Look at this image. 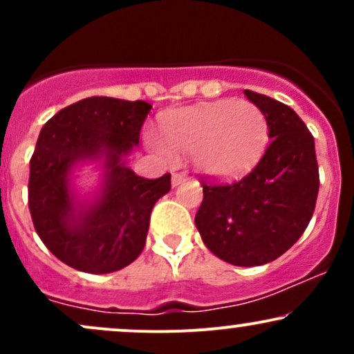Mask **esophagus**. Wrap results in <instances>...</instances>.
Here are the masks:
<instances>
[{"instance_id":"1","label":"esophagus","mask_w":354,"mask_h":354,"mask_svg":"<svg viewBox=\"0 0 354 354\" xmlns=\"http://www.w3.org/2000/svg\"><path fill=\"white\" fill-rule=\"evenodd\" d=\"M183 181H186V176L183 173H174L173 176H171V185L173 186H178V185H181Z\"/></svg>"}]
</instances>
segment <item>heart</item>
<instances>
[{
	"mask_svg": "<svg viewBox=\"0 0 354 354\" xmlns=\"http://www.w3.org/2000/svg\"><path fill=\"white\" fill-rule=\"evenodd\" d=\"M163 136L148 131L146 143L168 163L191 156L205 176L231 180L258 163L268 143V121L251 101H214L174 109L161 120Z\"/></svg>",
	"mask_w": 354,
	"mask_h": 354,
	"instance_id": "1",
	"label": "heart"
}]
</instances>
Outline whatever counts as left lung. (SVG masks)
I'll return each mask as SVG.
<instances>
[{"mask_svg": "<svg viewBox=\"0 0 354 354\" xmlns=\"http://www.w3.org/2000/svg\"><path fill=\"white\" fill-rule=\"evenodd\" d=\"M263 111L271 141L253 171L219 185L203 181L194 223L213 254L234 266L274 261L298 241L319 189L315 138L286 104L245 89Z\"/></svg>", "mask_w": 354, "mask_h": 354, "instance_id": "8db88e82", "label": "left lung"}]
</instances>
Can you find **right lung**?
I'll return each mask as SVG.
<instances>
[{
  "instance_id": "right-lung-1",
  "label": "right lung",
  "mask_w": 354,
  "mask_h": 354,
  "mask_svg": "<svg viewBox=\"0 0 354 354\" xmlns=\"http://www.w3.org/2000/svg\"><path fill=\"white\" fill-rule=\"evenodd\" d=\"M149 109L146 101L93 96L43 126L30 161L28 206L38 236L64 265L113 273L143 251L154 203L171 189L169 173L146 180L126 166ZM83 162L104 169L99 194L86 202L72 189V171Z\"/></svg>"
}]
</instances>
